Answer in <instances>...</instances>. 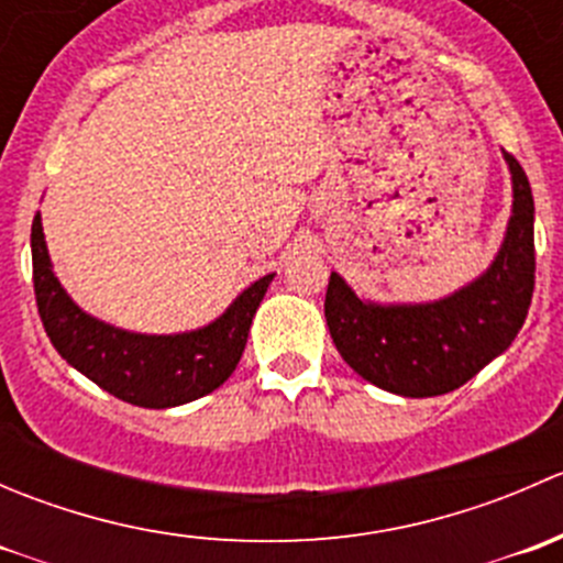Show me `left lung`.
Returning <instances> with one entry per match:
<instances>
[{"label":"left lung","mask_w":563,"mask_h":563,"mask_svg":"<svg viewBox=\"0 0 563 563\" xmlns=\"http://www.w3.org/2000/svg\"><path fill=\"white\" fill-rule=\"evenodd\" d=\"M512 214L493 264L468 286L435 302L382 305L362 299L338 272L329 275V334L365 382L402 397H433L463 387L512 345L533 294V196L509 152Z\"/></svg>","instance_id":"obj_1"}]
</instances>
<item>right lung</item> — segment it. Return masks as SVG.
Listing matches in <instances>:
<instances>
[{"instance_id": "add662e5", "label": "right lung", "mask_w": 563, "mask_h": 563, "mask_svg": "<svg viewBox=\"0 0 563 563\" xmlns=\"http://www.w3.org/2000/svg\"><path fill=\"white\" fill-rule=\"evenodd\" d=\"M32 275L45 334L67 365L141 408H174L209 395L236 371L250 323L272 275L245 291L207 327L176 334H141L100 321L78 308L54 275L40 212L32 223Z\"/></svg>"}]
</instances>
